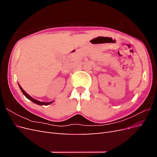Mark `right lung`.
I'll list each match as a JSON object with an SVG mask.
<instances>
[{"mask_svg": "<svg viewBox=\"0 0 157 157\" xmlns=\"http://www.w3.org/2000/svg\"><path fill=\"white\" fill-rule=\"evenodd\" d=\"M18 85H19V87H20V90H21L22 93L23 94V95H24V96H25L27 99H29V100H31L32 102L37 104V105H50V104H51L52 102H54V101H50V102H43V101H38V100H36V99H34V98H33L31 96H30L29 94H27L24 91V90H23V89L21 87V86H20V84H19V83H18Z\"/></svg>", "mask_w": 157, "mask_h": 157, "instance_id": "1", "label": "right lung"}]
</instances>
